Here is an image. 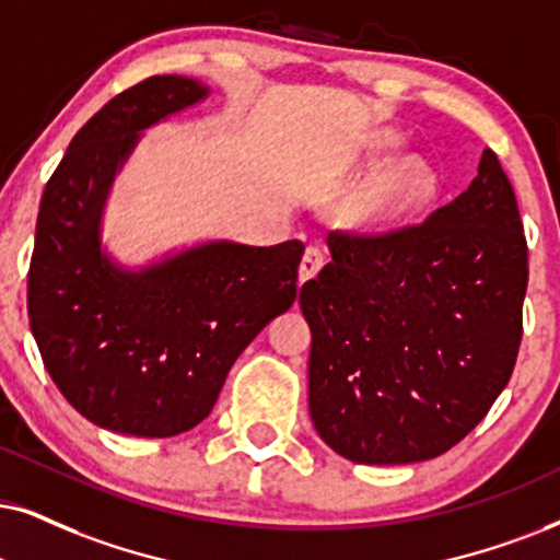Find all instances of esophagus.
Listing matches in <instances>:
<instances>
[{
    "mask_svg": "<svg viewBox=\"0 0 560 560\" xmlns=\"http://www.w3.org/2000/svg\"><path fill=\"white\" fill-rule=\"evenodd\" d=\"M323 266H325V250L320 245H310L307 250H304L302 264H300V281L315 279Z\"/></svg>",
    "mask_w": 560,
    "mask_h": 560,
    "instance_id": "34e87169",
    "label": "esophagus"
}]
</instances>
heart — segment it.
<instances>
[{"label":"heart","instance_id":"1","mask_svg":"<svg viewBox=\"0 0 560 560\" xmlns=\"http://www.w3.org/2000/svg\"><path fill=\"white\" fill-rule=\"evenodd\" d=\"M436 175L427 162L410 158L380 178L359 198V217L370 222H395V219L421 209L434 196Z\"/></svg>","mask_w":560,"mask_h":560}]
</instances>
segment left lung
Returning a JSON list of instances; mask_svg holds the SVG:
<instances>
[{"mask_svg": "<svg viewBox=\"0 0 560 560\" xmlns=\"http://www.w3.org/2000/svg\"><path fill=\"white\" fill-rule=\"evenodd\" d=\"M302 284L310 416L362 465L421 463L463 442L512 377L527 240L491 150L455 201L385 232L338 230Z\"/></svg>", "mask_w": 560, "mask_h": 560, "instance_id": "8db88e82", "label": "left lung"}]
</instances>
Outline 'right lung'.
Listing matches in <instances>:
<instances>
[{
  "mask_svg": "<svg viewBox=\"0 0 560 560\" xmlns=\"http://www.w3.org/2000/svg\"><path fill=\"white\" fill-rule=\"evenodd\" d=\"M203 95L175 74L118 92L77 131L40 198L31 330L63 398L118 434L175 436L201 423L245 346L296 300L300 240L211 243L141 273L101 253L105 194L137 133Z\"/></svg>",
  "mask_w": 560,
  "mask_h": 560,
  "instance_id": "obj_1",
  "label": "right lung"
}]
</instances>
